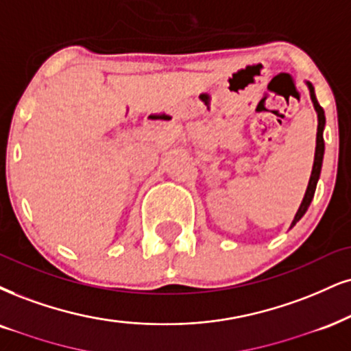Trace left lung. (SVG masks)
I'll return each mask as SVG.
<instances>
[{"label": "left lung", "instance_id": "left-lung-1", "mask_svg": "<svg viewBox=\"0 0 351 351\" xmlns=\"http://www.w3.org/2000/svg\"><path fill=\"white\" fill-rule=\"evenodd\" d=\"M308 88H309V93H311V99H313L314 109H315V112H317V120H319V123H317V140H315L314 166H313V172H311V179H309V184H308V190H306L304 198H302V203H301L300 210H298L295 219H293L291 228L295 226V224H296L298 221H300L302 216H304V213H306V211H308V208H309L311 202H313L315 187H317L319 176H321L322 159H324V127H326V115H324V109H322L321 106H319L317 99H315L313 84L308 83Z\"/></svg>", "mask_w": 351, "mask_h": 351}]
</instances>
